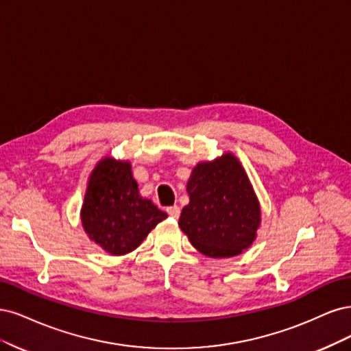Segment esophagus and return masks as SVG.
Here are the masks:
<instances>
[{
    "instance_id": "1",
    "label": "esophagus",
    "mask_w": 351,
    "mask_h": 351,
    "mask_svg": "<svg viewBox=\"0 0 351 351\" xmlns=\"http://www.w3.org/2000/svg\"><path fill=\"white\" fill-rule=\"evenodd\" d=\"M167 214L171 216L172 219H178L179 214H180V208L178 206H172V207H167Z\"/></svg>"
}]
</instances>
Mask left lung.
Wrapping results in <instances>:
<instances>
[{
    "mask_svg": "<svg viewBox=\"0 0 351 351\" xmlns=\"http://www.w3.org/2000/svg\"><path fill=\"white\" fill-rule=\"evenodd\" d=\"M186 191L189 202L178 224L197 251L210 258H230L255 242L261 206L242 163L232 152L198 162Z\"/></svg>",
    "mask_w": 351,
    "mask_h": 351,
    "instance_id": "obj_1",
    "label": "left lung"
}]
</instances>
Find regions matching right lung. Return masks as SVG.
I'll return each mask as SVG.
<instances>
[{"mask_svg": "<svg viewBox=\"0 0 351 351\" xmlns=\"http://www.w3.org/2000/svg\"><path fill=\"white\" fill-rule=\"evenodd\" d=\"M166 217L152 199L140 195L130 160L106 156L96 163L80 210L82 226L90 241L109 255H127Z\"/></svg>", "mask_w": 351, "mask_h": 351, "instance_id": "right-lung-1", "label": "right lung"}]
</instances>
